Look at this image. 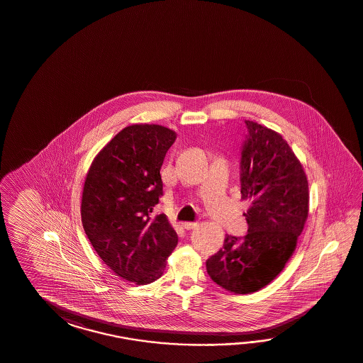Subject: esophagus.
<instances>
[{"label": "esophagus", "mask_w": 363, "mask_h": 363, "mask_svg": "<svg viewBox=\"0 0 363 363\" xmlns=\"http://www.w3.org/2000/svg\"><path fill=\"white\" fill-rule=\"evenodd\" d=\"M199 222H186L183 226L186 230H194V228H199Z\"/></svg>", "instance_id": "obj_1"}]
</instances>
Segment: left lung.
<instances>
[{"label":"left lung","instance_id":"8db88e82","mask_svg":"<svg viewBox=\"0 0 363 363\" xmlns=\"http://www.w3.org/2000/svg\"><path fill=\"white\" fill-rule=\"evenodd\" d=\"M248 135L240 157V194L251 200L245 238L226 235L206 260L211 279L235 294L267 286L285 268L308 217L303 166L282 135L245 120Z\"/></svg>","mask_w":363,"mask_h":363}]
</instances>
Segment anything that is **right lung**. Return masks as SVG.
I'll list each match as a JSON object with an SVG mask.
<instances>
[{"mask_svg": "<svg viewBox=\"0 0 363 363\" xmlns=\"http://www.w3.org/2000/svg\"><path fill=\"white\" fill-rule=\"evenodd\" d=\"M177 133L157 124L124 128L94 158L84 180L81 217L94 250L113 273L147 285L160 279L177 245L164 214L160 167Z\"/></svg>", "mask_w": 363, "mask_h": 363, "instance_id": "right-lung-1", "label": "right lung"}]
</instances>
